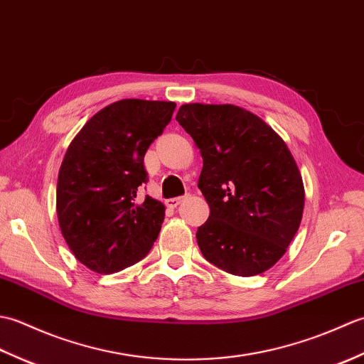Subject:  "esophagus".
Instances as JSON below:
<instances>
[{
  "mask_svg": "<svg viewBox=\"0 0 364 364\" xmlns=\"http://www.w3.org/2000/svg\"><path fill=\"white\" fill-rule=\"evenodd\" d=\"M186 198V196H180V197H173V198H170V200H167V206H170V208H176L178 205H180L183 200Z\"/></svg>",
  "mask_w": 364,
  "mask_h": 364,
  "instance_id": "34e87169",
  "label": "esophagus"
}]
</instances>
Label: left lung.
Masks as SVG:
<instances>
[{
    "label": "left lung",
    "mask_w": 364,
    "mask_h": 364,
    "mask_svg": "<svg viewBox=\"0 0 364 364\" xmlns=\"http://www.w3.org/2000/svg\"><path fill=\"white\" fill-rule=\"evenodd\" d=\"M176 120L203 158L198 189L210 218L196 235L202 255L228 274H262L283 257L304 213L291 151L267 123L233 105H183Z\"/></svg>",
    "instance_id": "8db88e82"
}]
</instances>
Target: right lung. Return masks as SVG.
I'll use <instances>...</instances> for the list:
<instances>
[{
    "instance_id": "obj_1",
    "label": "right lung",
    "mask_w": 364,
    "mask_h": 364,
    "mask_svg": "<svg viewBox=\"0 0 364 364\" xmlns=\"http://www.w3.org/2000/svg\"><path fill=\"white\" fill-rule=\"evenodd\" d=\"M176 105L120 100L97 112L76 136L58 176L56 210L65 242L84 266L114 274L151 250L166 208L139 188L144 156L172 120Z\"/></svg>"
}]
</instances>
